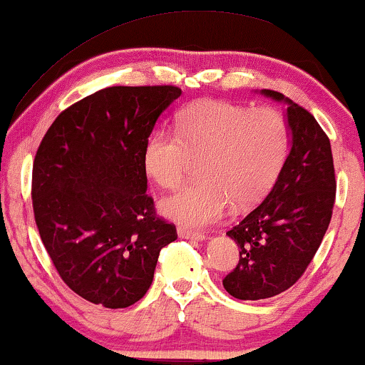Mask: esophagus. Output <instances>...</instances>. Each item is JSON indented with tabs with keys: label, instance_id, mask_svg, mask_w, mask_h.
Segmentation results:
<instances>
[{
	"label": "esophagus",
	"instance_id": "34e87169",
	"mask_svg": "<svg viewBox=\"0 0 365 365\" xmlns=\"http://www.w3.org/2000/svg\"><path fill=\"white\" fill-rule=\"evenodd\" d=\"M178 236L182 239H191V241H204V239H206V234L194 232V231H191V229H186V227H179Z\"/></svg>",
	"mask_w": 365,
	"mask_h": 365
}]
</instances>
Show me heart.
<instances>
[{"instance_id":"1","label":"heart","mask_w":365,"mask_h":365,"mask_svg":"<svg viewBox=\"0 0 365 365\" xmlns=\"http://www.w3.org/2000/svg\"><path fill=\"white\" fill-rule=\"evenodd\" d=\"M176 133L149 134L143 164L158 186L173 189L186 178L192 159L202 158V179L159 202L164 217L189 229L219 221L232 201L237 207L261 201L289 153L287 121L274 108L201 101L179 114Z\"/></svg>"}]
</instances>
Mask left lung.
Listing matches in <instances>:
<instances>
[{"mask_svg":"<svg viewBox=\"0 0 365 365\" xmlns=\"http://www.w3.org/2000/svg\"><path fill=\"white\" fill-rule=\"evenodd\" d=\"M261 94L287 106L291 151L271 192L226 234L239 247V262L224 289L241 301L287 291L321 246L336 201L331 141L316 118L271 89Z\"/></svg>","mask_w":365,"mask_h":365,"instance_id":"obj_1","label":"left lung"}]
</instances>
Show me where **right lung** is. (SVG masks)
<instances>
[{
    "mask_svg": "<svg viewBox=\"0 0 365 365\" xmlns=\"http://www.w3.org/2000/svg\"><path fill=\"white\" fill-rule=\"evenodd\" d=\"M176 86H111L54 119L33 164L41 241L68 287L109 309L148 292L159 252L176 241L156 216L143 151Z\"/></svg>",
    "mask_w": 365,
    "mask_h": 365,
    "instance_id": "1",
    "label": "right lung"
}]
</instances>
